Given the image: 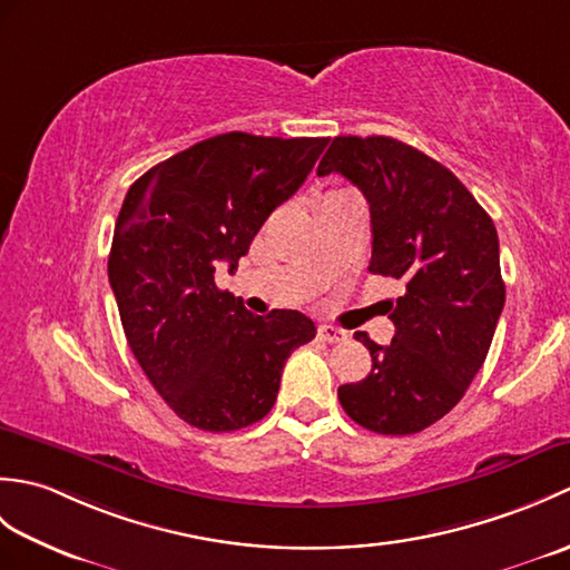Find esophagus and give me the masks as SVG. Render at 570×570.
I'll list each match as a JSON object with an SVG mask.
<instances>
[{"instance_id":"esophagus-1","label":"esophagus","mask_w":570,"mask_h":570,"mask_svg":"<svg viewBox=\"0 0 570 570\" xmlns=\"http://www.w3.org/2000/svg\"><path fill=\"white\" fill-rule=\"evenodd\" d=\"M318 337H321L323 343L335 345V343H345L347 341V333L341 331V328H335V325H321Z\"/></svg>"}]
</instances>
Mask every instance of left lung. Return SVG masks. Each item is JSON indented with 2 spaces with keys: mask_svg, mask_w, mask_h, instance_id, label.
Listing matches in <instances>:
<instances>
[{
  "mask_svg": "<svg viewBox=\"0 0 570 570\" xmlns=\"http://www.w3.org/2000/svg\"><path fill=\"white\" fill-rule=\"evenodd\" d=\"M328 174L370 203V272L404 282L386 301L392 343L355 333L372 370L337 399L374 433H419L463 399L488 357L504 308L498 229L453 171L392 137H335L318 164Z\"/></svg>",
  "mask_w": 570,
  "mask_h": 570,
  "instance_id": "obj_1",
  "label": "left lung"
}]
</instances>
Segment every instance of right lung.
Masks as SVG:
<instances>
[{
    "label": "right lung",
    "instance_id": "obj_1",
    "mask_svg": "<svg viewBox=\"0 0 570 570\" xmlns=\"http://www.w3.org/2000/svg\"><path fill=\"white\" fill-rule=\"evenodd\" d=\"M325 144L227 131L156 164L127 190L107 276L131 353L190 426L223 433L264 419L288 355L316 337L298 311L254 316L215 286V269H235Z\"/></svg>",
    "mask_w": 570,
    "mask_h": 570
}]
</instances>
